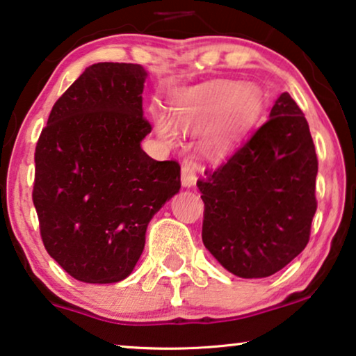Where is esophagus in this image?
<instances>
[{"label": "esophagus", "mask_w": 356, "mask_h": 356, "mask_svg": "<svg viewBox=\"0 0 356 356\" xmlns=\"http://www.w3.org/2000/svg\"><path fill=\"white\" fill-rule=\"evenodd\" d=\"M199 167L194 162H184L181 167V183L184 188H193L197 181Z\"/></svg>", "instance_id": "obj_1"}]
</instances>
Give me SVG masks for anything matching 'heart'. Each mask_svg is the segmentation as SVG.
<instances>
[{
  "instance_id": "obj_1",
  "label": "heart",
  "mask_w": 356,
  "mask_h": 356,
  "mask_svg": "<svg viewBox=\"0 0 356 356\" xmlns=\"http://www.w3.org/2000/svg\"><path fill=\"white\" fill-rule=\"evenodd\" d=\"M262 92L254 84L235 81H212L193 87L173 99L172 118L154 110L155 128L160 138L177 143L179 131L199 133L202 152L211 159L230 155L259 118Z\"/></svg>"
}]
</instances>
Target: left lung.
I'll return each instance as SVG.
<instances>
[{
	"instance_id": "left-lung-1",
	"label": "left lung",
	"mask_w": 356,
	"mask_h": 356,
	"mask_svg": "<svg viewBox=\"0 0 356 356\" xmlns=\"http://www.w3.org/2000/svg\"><path fill=\"white\" fill-rule=\"evenodd\" d=\"M316 175L308 121L284 92L269 120L197 181L204 246L241 279H262L284 269L309 241L318 207Z\"/></svg>"
}]
</instances>
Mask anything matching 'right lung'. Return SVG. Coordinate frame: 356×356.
<instances>
[{"mask_svg":"<svg viewBox=\"0 0 356 356\" xmlns=\"http://www.w3.org/2000/svg\"><path fill=\"white\" fill-rule=\"evenodd\" d=\"M147 71L95 63L53 105L35 147L33 206L53 259L86 284L124 280L155 213L181 188L179 165L140 147Z\"/></svg>","mask_w":356,"mask_h":356,"instance_id":"right-lung-1","label":"right lung"}]
</instances>
